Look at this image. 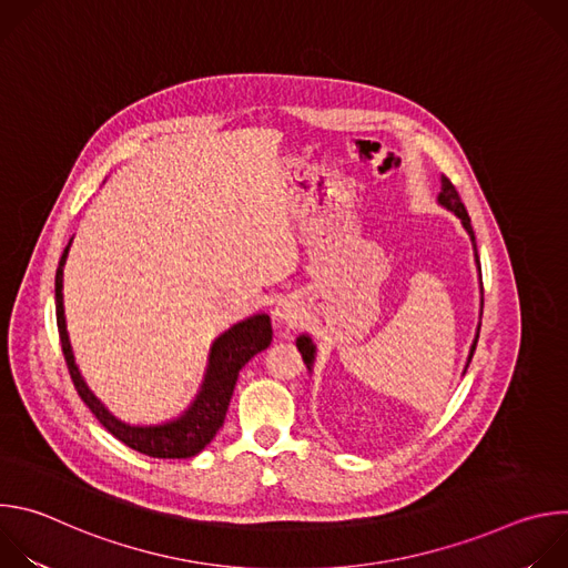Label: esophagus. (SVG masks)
I'll return each instance as SVG.
<instances>
[{
	"mask_svg": "<svg viewBox=\"0 0 568 568\" xmlns=\"http://www.w3.org/2000/svg\"><path fill=\"white\" fill-rule=\"evenodd\" d=\"M274 316H276L278 321L292 323V318L296 316V312H294V305H290L287 301H281V303L276 305V310H274Z\"/></svg>",
	"mask_w": 568,
	"mask_h": 568,
	"instance_id": "esophagus-1",
	"label": "esophagus"
}]
</instances>
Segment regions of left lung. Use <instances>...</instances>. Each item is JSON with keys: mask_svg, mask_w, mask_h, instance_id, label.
<instances>
[{"mask_svg": "<svg viewBox=\"0 0 568 568\" xmlns=\"http://www.w3.org/2000/svg\"><path fill=\"white\" fill-rule=\"evenodd\" d=\"M438 204L440 206H445V209H449L456 217H460V224L465 226V231H467V235H469V240H471V247H474V258H476V267H478V272H480V265H478V254H476V237H474V229H471V224H469V215H467V211H465V204L460 202V197H458V191H456V186L443 175L440 178V193H438ZM480 292H483V283H480ZM480 307H483V301H480ZM478 331H480V323H478V328H476V337H474V342H471V348H469V355H467V364H465V371H467V366H469V362H471V355H474V351H476V342H478ZM296 348H298V353H301V357H303V362H305V366H307V371L312 368V362H314V344H312V339L307 337V335H301L298 339H296Z\"/></svg>", "mask_w": 568, "mask_h": 568, "instance_id": "obj_1", "label": "left lung"}]
</instances>
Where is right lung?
<instances>
[{"instance_id":"right-lung-1","label":"right lung","mask_w":568,"mask_h":568,"mask_svg":"<svg viewBox=\"0 0 568 568\" xmlns=\"http://www.w3.org/2000/svg\"><path fill=\"white\" fill-rule=\"evenodd\" d=\"M69 247H71V240L64 247L55 270V318H58V333H60L64 362L80 399L88 404L90 412L97 416V420L114 438H119L121 443H125L139 454H145L152 458H191L200 454L213 440V436L224 423L240 368L245 366L256 353L265 351L272 344L270 316L265 312L247 316L245 321L235 323V326H231L226 333H222L213 342L202 390L180 418L161 423V425H150V427L128 425L116 416H112L105 404L90 390V386L85 384L73 359L71 342L67 335L64 305H62V270L67 263Z\"/></svg>"}]
</instances>
